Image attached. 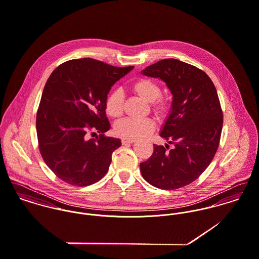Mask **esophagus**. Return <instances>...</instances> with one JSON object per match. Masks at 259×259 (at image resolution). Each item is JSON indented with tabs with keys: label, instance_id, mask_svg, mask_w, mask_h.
I'll return each mask as SVG.
<instances>
[{
	"label": "esophagus",
	"instance_id": "1",
	"mask_svg": "<svg viewBox=\"0 0 259 259\" xmlns=\"http://www.w3.org/2000/svg\"><path fill=\"white\" fill-rule=\"evenodd\" d=\"M121 142H122L123 145H126V144L134 143V142H135V140H134V139H125V138H124V139H122V140H121Z\"/></svg>",
	"mask_w": 259,
	"mask_h": 259
}]
</instances>
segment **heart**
<instances>
[{"label": "heart", "instance_id": "1", "mask_svg": "<svg viewBox=\"0 0 259 259\" xmlns=\"http://www.w3.org/2000/svg\"><path fill=\"white\" fill-rule=\"evenodd\" d=\"M132 90L146 102L151 104L154 114L158 118H164L169 113L170 102L161 95L160 85L149 78H139L132 83ZM124 95L120 90L112 91L106 98L105 111L112 118H119L123 113ZM155 129L151 119L126 118L115 125V133L125 139H138L147 136Z\"/></svg>", "mask_w": 259, "mask_h": 259}]
</instances>
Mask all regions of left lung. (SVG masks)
<instances>
[{"label": "left lung", "instance_id": "obj_1", "mask_svg": "<svg viewBox=\"0 0 259 259\" xmlns=\"http://www.w3.org/2000/svg\"><path fill=\"white\" fill-rule=\"evenodd\" d=\"M166 82L172 94L170 114L154 144L152 156L140 164L144 179L162 190H177L196 181L219 148L223 110L214 84L200 68L175 58L162 59L141 71Z\"/></svg>", "mask_w": 259, "mask_h": 259}]
</instances>
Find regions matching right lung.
<instances>
[{"mask_svg":"<svg viewBox=\"0 0 259 259\" xmlns=\"http://www.w3.org/2000/svg\"><path fill=\"white\" fill-rule=\"evenodd\" d=\"M133 68L80 58L61 63L50 75L36 112V134L45 163L63 182L85 187L108 171L121 141L104 135L110 129L105 101L111 87ZM88 131L100 135L88 140Z\"/></svg>","mask_w":259,"mask_h":259,"instance_id":"right-lung-1","label":"right lung"}]
</instances>
